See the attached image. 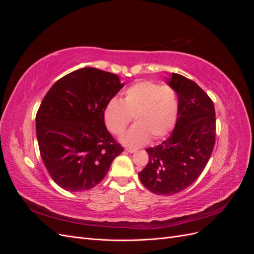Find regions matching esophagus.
I'll return each instance as SVG.
<instances>
[{
	"instance_id": "esophagus-1",
	"label": "esophagus",
	"mask_w": 254,
	"mask_h": 254,
	"mask_svg": "<svg viewBox=\"0 0 254 254\" xmlns=\"http://www.w3.org/2000/svg\"><path fill=\"white\" fill-rule=\"evenodd\" d=\"M125 150H126L127 152H130V153H132V152L135 151V149H133V148H126Z\"/></svg>"
}]
</instances>
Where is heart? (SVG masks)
Returning a JSON list of instances; mask_svg holds the SVG:
<instances>
[{"label": "heart", "instance_id": "obj_1", "mask_svg": "<svg viewBox=\"0 0 254 254\" xmlns=\"http://www.w3.org/2000/svg\"><path fill=\"white\" fill-rule=\"evenodd\" d=\"M179 114V101L176 91L158 82L139 81L127 88L121 101L111 99L106 106L104 120L109 131L121 135L130 122L135 124L123 136L130 146H141L151 137L160 140L174 129Z\"/></svg>", "mask_w": 254, "mask_h": 254}]
</instances>
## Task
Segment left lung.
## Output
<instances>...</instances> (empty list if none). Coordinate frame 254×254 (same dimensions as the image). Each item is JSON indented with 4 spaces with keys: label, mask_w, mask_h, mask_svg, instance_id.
<instances>
[{
    "label": "left lung",
    "mask_w": 254,
    "mask_h": 254,
    "mask_svg": "<svg viewBox=\"0 0 254 254\" xmlns=\"http://www.w3.org/2000/svg\"><path fill=\"white\" fill-rule=\"evenodd\" d=\"M168 84L178 95V119L170 137L146 149L148 163L139 173L146 189L167 196L198 179L209 162L216 136L215 108L209 95L180 74L173 73Z\"/></svg>",
    "instance_id": "1"
}]
</instances>
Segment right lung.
Instances as JSON below:
<instances>
[{"mask_svg": "<svg viewBox=\"0 0 254 254\" xmlns=\"http://www.w3.org/2000/svg\"><path fill=\"white\" fill-rule=\"evenodd\" d=\"M124 84L119 76L82 67L49 90L36 115L40 155L51 178L68 191L94 188L124 150L107 130L106 106Z\"/></svg>", "mask_w": 254, "mask_h": 254, "instance_id": "right-lung-1", "label": "right lung"}]
</instances>
